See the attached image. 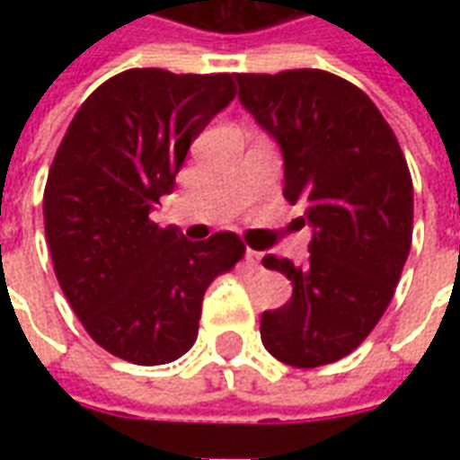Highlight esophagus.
<instances>
[{
    "label": "esophagus",
    "instance_id": "1",
    "mask_svg": "<svg viewBox=\"0 0 460 460\" xmlns=\"http://www.w3.org/2000/svg\"><path fill=\"white\" fill-rule=\"evenodd\" d=\"M261 261H263V253H261V251H246V263H249L251 269H261Z\"/></svg>",
    "mask_w": 460,
    "mask_h": 460
}]
</instances>
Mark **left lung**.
Listing matches in <instances>:
<instances>
[{
    "instance_id": "obj_1",
    "label": "left lung",
    "mask_w": 460,
    "mask_h": 460,
    "mask_svg": "<svg viewBox=\"0 0 460 460\" xmlns=\"http://www.w3.org/2000/svg\"><path fill=\"white\" fill-rule=\"evenodd\" d=\"M236 81L243 108L283 150V197L313 226L303 266L263 259L293 283V296L261 315V340L283 365L338 362L385 315L411 249L404 152L369 95L340 75L296 68Z\"/></svg>"
}]
</instances>
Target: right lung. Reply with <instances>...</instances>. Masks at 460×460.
<instances>
[{"instance_id":"obj_1","label":"right lung","mask_w":460,"mask_h":460,"mask_svg":"<svg viewBox=\"0 0 460 460\" xmlns=\"http://www.w3.org/2000/svg\"><path fill=\"white\" fill-rule=\"evenodd\" d=\"M234 95V74L122 71L85 98L51 162L44 229L58 286L85 332L132 365L190 352L209 283L246 253L234 231L187 241L150 219Z\"/></svg>"}]
</instances>
